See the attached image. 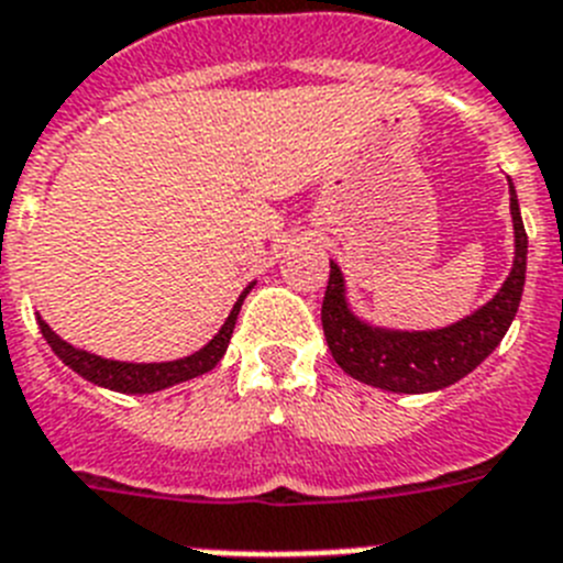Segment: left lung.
<instances>
[{
  "label": "left lung",
  "instance_id": "1",
  "mask_svg": "<svg viewBox=\"0 0 563 563\" xmlns=\"http://www.w3.org/2000/svg\"><path fill=\"white\" fill-rule=\"evenodd\" d=\"M510 187L512 218V268L496 295L462 320L442 329H388L354 311L349 283L342 268L331 261L329 288L322 300V331L331 356L354 379L390 394H430L459 383L476 371L505 340L516 320L527 277V232L518 209L516 187Z\"/></svg>",
  "mask_w": 563,
  "mask_h": 563
}]
</instances>
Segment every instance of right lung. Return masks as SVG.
<instances>
[{
	"instance_id": "1",
	"label": "right lung",
	"mask_w": 563,
	"mask_h": 563,
	"mask_svg": "<svg viewBox=\"0 0 563 563\" xmlns=\"http://www.w3.org/2000/svg\"><path fill=\"white\" fill-rule=\"evenodd\" d=\"M254 288V283H249L241 291L238 302L232 306L229 317L223 320L221 331L212 336V340L198 349L195 354L180 356V360H169V363H121V360H107V356L90 354L85 349H76L67 340L56 334V331L47 325L42 317H36L38 331L47 340V345L53 349V354L62 360L70 371H76L78 376H85L87 383L99 385L107 390H119V394H155V390L173 388V385L189 383L195 376H203L221 363L223 354L229 349V340H232L234 322L241 314V306L246 300V295Z\"/></svg>"
}]
</instances>
